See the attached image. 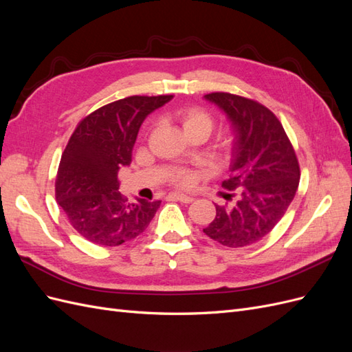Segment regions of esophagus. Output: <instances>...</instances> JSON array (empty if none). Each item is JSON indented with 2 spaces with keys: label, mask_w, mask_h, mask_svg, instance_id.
<instances>
[{
  "label": "esophagus",
  "mask_w": 352,
  "mask_h": 352,
  "mask_svg": "<svg viewBox=\"0 0 352 352\" xmlns=\"http://www.w3.org/2000/svg\"><path fill=\"white\" fill-rule=\"evenodd\" d=\"M170 198H173V199L180 201V202H184V204H189V202H192V201H194V198H192V197L184 195V194H172V195H170Z\"/></svg>",
  "instance_id": "1"
}]
</instances>
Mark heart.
<instances>
[{"label": "heart", "mask_w": 352, "mask_h": 352, "mask_svg": "<svg viewBox=\"0 0 352 352\" xmlns=\"http://www.w3.org/2000/svg\"><path fill=\"white\" fill-rule=\"evenodd\" d=\"M173 119L180 124L186 136L199 133L207 138L211 133L212 127H214V117H212V114L208 110L198 107V105H190V107L177 110L173 114ZM229 145H230V135L229 133L223 135L219 141V146L221 150H226ZM192 180H194V176L189 170L179 168L172 175V182L176 186L186 188L192 184Z\"/></svg>", "instance_id": "obj_1"}]
</instances>
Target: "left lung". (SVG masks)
<instances>
[{
  "label": "left lung",
  "mask_w": 352,
  "mask_h": 352,
  "mask_svg": "<svg viewBox=\"0 0 352 352\" xmlns=\"http://www.w3.org/2000/svg\"><path fill=\"white\" fill-rule=\"evenodd\" d=\"M206 100L226 113L235 132L230 176L221 186L230 206H216L204 233L225 247L241 248L269 235L292 202L301 170L282 123L258 101L229 92Z\"/></svg>",
  "instance_id": "8db88e82"
}]
</instances>
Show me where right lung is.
Returning <instances> with one entry per match:
<instances>
[{
  "instance_id": "add662e5",
  "label": "right lung",
  "mask_w": 352,
  "mask_h": 352,
  "mask_svg": "<svg viewBox=\"0 0 352 352\" xmlns=\"http://www.w3.org/2000/svg\"><path fill=\"white\" fill-rule=\"evenodd\" d=\"M173 95H132L102 105L82 119L61 154L56 198L80 236L100 247H117L140 236L162 201L129 202L119 192L117 173L132 162L145 117Z\"/></svg>"
}]
</instances>
